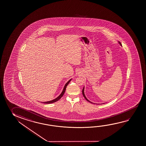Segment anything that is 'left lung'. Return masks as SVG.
Returning <instances> with one entry per match:
<instances>
[{"instance_id":"8db88e82","label":"left lung","mask_w":146,"mask_h":146,"mask_svg":"<svg viewBox=\"0 0 146 146\" xmlns=\"http://www.w3.org/2000/svg\"><path fill=\"white\" fill-rule=\"evenodd\" d=\"M119 43L120 44L121 46H122V44H121L120 42H119ZM82 94H83V95L84 97V98H85V100H87V101H88V102H90V103H92V104H94V103H93V102H90L89 100L86 98V96H85V94H84V87L83 89V90H82Z\"/></svg>"}]
</instances>
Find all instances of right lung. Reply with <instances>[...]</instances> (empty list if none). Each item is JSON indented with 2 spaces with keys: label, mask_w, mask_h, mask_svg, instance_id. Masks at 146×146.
Masks as SVG:
<instances>
[{
  "label": "right lung",
  "mask_w": 146,
  "mask_h": 146,
  "mask_svg": "<svg viewBox=\"0 0 146 146\" xmlns=\"http://www.w3.org/2000/svg\"><path fill=\"white\" fill-rule=\"evenodd\" d=\"M72 80V79H70V80L68 81L67 83H66V84L65 85V86L64 87V88H63V90L62 92V93L60 94V95L58 96V97H57L55 99H54V100H51V101H49V102H42V103H44V104H52V103H54V102H57L58 100H60V98H61V97H62L63 95V94H64V93H65V90H66V87H67V85H68V84H69L70 81Z\"/></svg>",
  "instance_id": "right-lung-1"
}]
</instances>
